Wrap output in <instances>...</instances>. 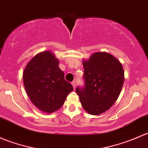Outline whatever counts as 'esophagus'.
<instances>
[{"label": "esophagus", "instance_id": "obj_1", "mask_svg": "<svg viewBox=\"0 0 148 148\" xmlns=\"http://www.w3.org/2000/svg\"><path fill=\"white\" fill-rule=\"evenodd\" d=\"M71 84H72V86H73V87H74V89H75V88H76V83H75V82H71Z\"/></svg>", "mask_w": 148, "mask_h": 148}]
</instances>
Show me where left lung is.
<instances>
[{
    "instance_id": "left-lung-1",
    "label": "left lung",
    "mask_w": 148,
    "mask_h": 148,
    "mask_svg": "<svg viewBox=\"0 0 148 148\" xmlns=\"http://www.w3.org/2000/svg\"><path fill=\"white\" fill-rule=\"evenodd\" d=\"M84 84L76 89L83 108L98 115L113 105L124 83L122 64L112 55L97 52L83 62Z\"/></svg>"
}]
</instances>
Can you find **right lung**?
<instances>
[{
	"instance_id": "right-lung-1",
	"label": "right lung",
	"mask_w": 148,
	"mask_h": 148,
	"mask_svg": "<svg viewBox=\"0 0 148 148\" xmlns=\"http://www.w3.org/2000/svg\"><path fill=\"white\" fill-rule=\"evenodd\" d=\"M23 80L33 104L47 113L59 110L74 89L65 80L59 61L50 51L41 52L28 62L23 71Z\"/></svg>"
}]
</instances>
